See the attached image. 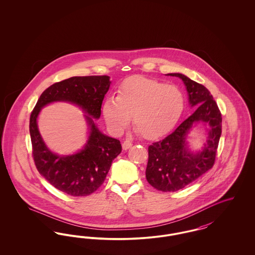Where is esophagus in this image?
Here are the masks:
<instances>
[{
    "label": "esophagus",
    "instance_id": "34e87169",
    "mask_svg": "<svg viewBox=\"0 0 255 255\" xmlns=\"http://www.w3.org/2000/svg\"><path fill=\"white\" fill-rule=\"evenodd\" d=\"M132 145H133V143H132L130 140H125V141L122 143V148H123V150H127V149H129Z\"/></svg>",
    "mask_w": 255,
    "mask_h": 255
}]
</instances>
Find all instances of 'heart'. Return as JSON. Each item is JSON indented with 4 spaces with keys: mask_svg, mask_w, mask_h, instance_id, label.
<instances>
[{
    "mask_svg": "<svg viewBox=\"0 0 255 255\" xmlns=\"http://www.w3.org/2000/svg\"><path fill=\"white\" fill-rule=\"evenodd\" d=\"M184 96L173 85L144 76L123 80L117 97H107L103 115L115 133H122L133 115V124L146 138H158L176 126L184 109Z\"/></svg>",
    "mask_w": 255,
    "mask_h": 255,
    "instance_id": "b5f03b06",
    "label": "heart"
}]
</instances>
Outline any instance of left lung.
<instances>
[{"instance_id": "1", "label": "left lung", "mask_w": 255, "mask_h": 255, "mask_svg": "<svg viewBox=\"0 0 255 255\" xmlns=\"http://www.w3.org/2000/svg\"><path fill=\"white\" fill-rule=\"evenodd\" d=\"M169 75L182 79L189 103L197 110L173 133L148 147L146 180L163 192L182 189L212 168L222 133V115L210 92L182 73ZM197 122H203L210 128L206 145L201 152L193 154L187 149L185 138Z\"/></svg>"}]
</instances>
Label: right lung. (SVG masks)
I'll return each instance as SVG.
<instances>
[{"label": "right lung", "instance_id": "add662e5", "mask_svg": "<svg viewBox=\"0 0 255 255\" xmlns=\"http://www.w3.org/2000/svg\"><path fill=\"white\" fill-rule=\"evenodd\" d=\"M110 76H73L56 82L40 96L29 119L32 157L39 173L55 188L71 196H88L104 182L112 162L122 152L119 139L101 133L93 118L99 119L103 98L109 90ZM54 101H67L81 107L91 128L84 149L60 157L45 146L38 133L36 117L40 109Z\"/></svg>", "mask_w": 255, "mask_h": 255}]
</instances>
